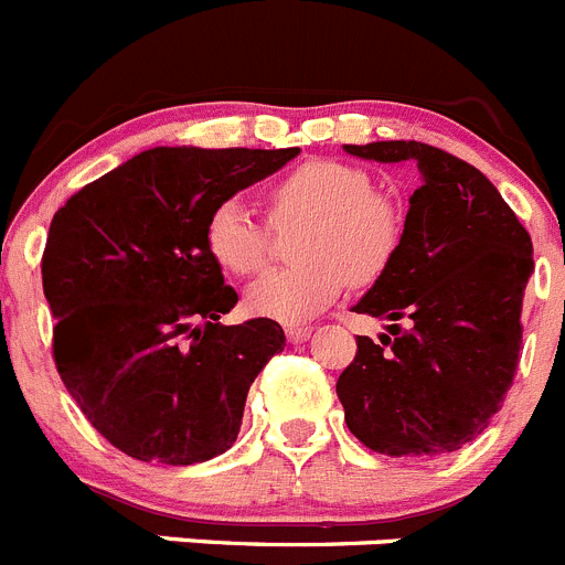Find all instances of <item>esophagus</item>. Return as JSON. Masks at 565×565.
Here are the masks:
<instances>
[{
    "label": "esophagus",
    "instance_id": "obj_1",
    "mask_svg": "<svg viewBox=\"0 0 565 565\" xmlns=\"http://www.w3.org/2000/svg\"><path fill=\"white\" fill-rule=\"evenodd\" d=\"M284 332H287L289 343H303V340H309V334H312V327H307V323H289Z\"/></svg>",
    "mask_w": 565,
    "mask_h": 565
}]
</instances>
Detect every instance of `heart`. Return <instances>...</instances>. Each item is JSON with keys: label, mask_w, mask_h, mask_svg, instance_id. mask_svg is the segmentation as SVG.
<instances>
[{"label": "heart", "mask_w": 565, "mask_h": 565, "mask_svg": "<svg viewBox=\"0 0 565 565\" xmlns=\"http://www.w3.org/2000/svg\"><path fill=\"white\" fill-rule=\"evenodd\" d=\"M273 222L307 220L295 242L303 262L264 273L247 309L278 323H307L338 301L349 281L385 273L403 236L394 202L371 191V177L338 160H309L270 188ZM205 247L222 270L253 276L267 258V227L245 200L227 196L205 222Z\"/></svg>", "instance_id": "1"}]
</instances>
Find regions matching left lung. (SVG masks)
<instances>
[{"instance_id": "1", "label": "left lung", "mask_w": 565, "mask_h": 565, "mask_svg": "<svg viewBox=\"0 0 565 565\" xmlns=\"http://www.w3.org/2000/svg\"><path fill=\"white\" fill-rule=\"evenodd\" d=\"M343 149L416 180L399 247L354 307L388 320V334H358L338 377L345 425L385 456L454 454L490 425L515 377L532 238L479 169L436 146Z\"/></svg>"}]
</instances>
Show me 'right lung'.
I'll list each match as a JSON object with an SVG mask.
<instances>
[{
	"label": "right lung",
	"instance_id": "add662e5",
	"mask_svg": "<svg viewBox=\"0 0 565 565\" xmlns=\"http://www.w3.org/2000/svg\"><path fill=\"white\" fill-rule=\"evenodd\" d=\"M298 151L157 146L81 188L50 222L42 281L55 369L131 459L196 465L236 441L284 329L220 323L238 295L207 253L205 222Z\"/></svg>",
	"mask_w": 565,
	"mask_h": 565
}]
</instances>
